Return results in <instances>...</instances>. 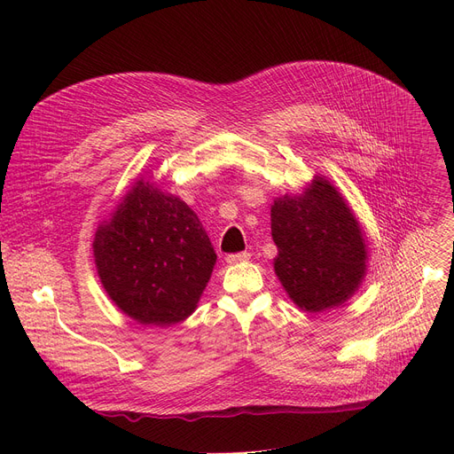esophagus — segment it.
I'll return each mask as SVG.
<instances>
[{
  "label": "esophagus",
  "mask_w": 454,
  "mask_h": 454,
  "mask_svg": "<svg viewBox=\"0 0 454 454\" xmlns=\"http://www.w3.org/2000/svg\"><path fill=\"white\" fill-rule=\"evenodd\" d=\"M250 259V254L248 252H241V254H230L226 255V263L228 265H239V263H245V261Z\"/></svg>",
  "instance_id": "obj_1"
}]
</instances>
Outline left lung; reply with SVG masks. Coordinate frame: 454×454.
Segmentation results:
<instances>
[{"label": "left lung", "instance_id": "8db88e82", "mask_svg": "<svg viewBox=\"0 0 454 454\" xmlns=\"http://www.w3.org/2000/svg\"><path fill=\"white\" fill-rule=\"evenodd\" d=\"M274 270L285 293L305 313L344 305L366 276L368 241L340 191L315 175L301 193L274 199Z\"/></svg>", "mask_w": 454, "mask_h": 454}]
</instances>
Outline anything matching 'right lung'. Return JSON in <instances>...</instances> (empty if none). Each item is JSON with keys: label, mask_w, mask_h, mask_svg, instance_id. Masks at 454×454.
I'll list each match as a JSON object with an SVG mask.
<instances>
[{"label": "right lung", "mask_w": 454, "mask_h": 454, "mask_svg": "<svg viewBox=\"0 0 454 454\" xmlns=\"http://www.w3.org/2000/svg\"><path fill=\"white\" fill-rule=\"evenodd\" d=\"M93 257L119 311L167 327L193 315L215 254L197 213L149 178H137L95 231Z\"/></svg>", "instance_id": "right-lung-1"}]
</instances>
